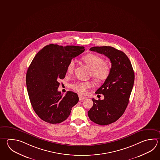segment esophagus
Wrapping results in <instances>:
<instances>
[{"mask_svg": "<svg viewBox=\"0 0 160 160\" xmlns=\"http://www.w3.org/2000/svg\"><path fill=\"white\" fill-rule=\"evenodd\" d=\"M78 97H79V100H80V101H82V100H84L85 98H87L86 97L82 96H81V95H79Z\"/></svg>", "mask_w": 160, "mask_h": 160, "instance_id": "1", "label": "esophagus"}]
</instances>
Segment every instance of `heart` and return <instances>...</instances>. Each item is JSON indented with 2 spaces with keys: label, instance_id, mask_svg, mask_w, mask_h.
I'll use <instances>...</instances> for the list:
<instances>
[{
  "label": "heart",
  "instance_id": "heart-1",
  "mask_svg": "<svg viewBox=\"0 0 160 160\" xmlns=\"http://www.w3.org/2000/svg\"><path fill=\"white\" fill-rule=\"evenodd\" d=\"M82 59L92 69L91 75L97 82H103L109 77L110 68L108 64L104 63V60L100 56L94 54H88L82 57ZM75 67V60H70L67 68L68 73H72ZM93 82L91 81H78L72 84L71 87L79 93L84 94L87 93L88 89L93 87Z\"/></svg>",
  "mask_w": 160,
  "mask_h": 160
}]
</instances>
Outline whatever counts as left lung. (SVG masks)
Returning <instances> with one entry per match:
<instances>
[{
	"instance_id": "left-lung-1",
	"label": "left lung",
	"mask_w": 160,
	"mask_h": 160,
	"mask_svg": "<svg viewBox=\"0 0 160 160\" xmlns=\"http://www.w3.org/2000/svg\"><path fill=\"white\" fill-rule=\"evenodd\" d=\"M90 50L105 55L112 63L109 77L96 92L97 94H102L104 99L92 98L93 105L88 112L95 123L108 125L117 121L126 109L134 83V71L123 51L111 46H96Z\"/></svg>"
}]
</instances>
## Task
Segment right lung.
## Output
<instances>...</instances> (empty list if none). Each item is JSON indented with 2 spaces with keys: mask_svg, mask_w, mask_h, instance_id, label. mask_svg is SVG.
Instances as JSON below:
<instances>
[{
  "mask_svg": "<svg viewBox=\"0 0 160 160\" xmlns=\"http://www.w3.org/2000/svg\"><path fill=\"white\" fill-rule=\"evenodd\" d=\"M85 51L84 47L50 44L37 54L28 69L26 84L31 105L37 115L49 123H60L69 117L78 102L77 93L63 96L58 88L70 60Z\"/></svg>",
  "mask_w": 160,
  "mask_h": 160,
  "instance_id": "add662e5",
  "label": "right lung"
}]
</instances>
